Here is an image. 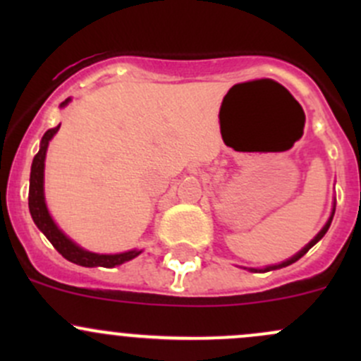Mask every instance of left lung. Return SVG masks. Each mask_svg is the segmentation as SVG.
<instances>
[{"instance_id": "left-lung-1", "label": "left lung", "mask_w": 361, "mask_h": 361, "mask_svg": "<svg viewBox=\"0 0 361 361\" xmlns=\"http://www.w3.org/2000/svg\"><path fill=\"white\" fill-rule=\"evenodd\" d=\"M334 211H336V209H334ZM330 224H332V216H330V220H329V221H326V225H325V227H323V228H322V232H319V234H318V235H316V238H314V239H312V241H311V243H309V245H307V246H305V248H304V250H302V251H298V253H297V255H295V257H292V258H290V260L283 262V264H279V265H272V267H267V269H264V271H274V269H281V267H286V265L293 264V262H297V260H298V258H302V257H304V255H305V253H307V251H309V250H311V248H312V246H314V245H316V243H318V241H319V239H322V238H323V235H325V234H326V231H329Z\"/></svg>"}]
</instances>
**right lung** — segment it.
I'll list each match as a JSON object with an SVG mask.
<instances>
[{
	"mask_svg": "<svg viewBox=\"0 0 361 361\" xmlns=\"http://www.w3.org/2000/svg\"><path fill=\"white\" fill-rule=\"evenodd\" d=\"M66 99L61 106L68 104ZM61 126L52 127V129L47 130L42 137V147L39 152L32 159L31 166V178H29V213H31L32 220H35L36 227L47 235L52 246L63 255L64 258L73 264L83 265V267H115V265L123 264V262L133 260L134 257L141 253V251H127V253H118V255H97L90 253V251L82 250L80 246H76L71 239H68L63 232L57 228V225L54 224L52 216L49 214L45 204V195H43V169H45V154L47 147H49V141L52 140L54 134L59 130Z\"/></svg>",
	"mask_w": 361,
	"mask_h": 361,
	"instance_id": "add662e5",
	"label": "right lung"
}]
</instances>
